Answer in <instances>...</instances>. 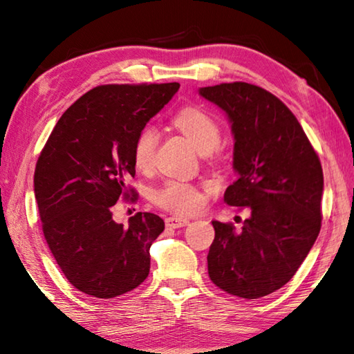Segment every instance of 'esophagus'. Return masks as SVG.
Here are the masks:
<instances>
[{"instance_id":"obj_1","label":"esophagus","mask_w":354,"mask_h":354,"mask_svg":"<svg viewBox=\"0 0 354 354\" xmlns=\"http://www.w3.org/2000/svg\"><path fill=\"white\" fill-rule=\"evenodd\" d=\"M165 225H167V228H181V227H185V225H189V219H184V217H178V216H171L165 219Z\"/></svg>"}]
</instances>
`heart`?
I'll return each instance as SVG.
<instances>
[{"instance_id": "1", "label": "heart", "mask_w": 354, "mask_h": 354, "mask_svg": "<svg viewBox=\"0 0 354 354\" xmlns=\"http://www.w3.org/2000/svg\"><path fill=\"white\" fill-rule=\"evenodd\" d=\"M171 123L192 141V145L201 153L212 152L219 145V123L204 108L184 106L173 115ZM156 140V131L152 126L142 127L135 138L132 158L135 167L140 171H149L152 169ZM153 198L158 205L178 214H192L204 205V194L199 192L198 187L189 183L175 181V179H170L160 189H156Z\"/></svg>"}]
</instances>
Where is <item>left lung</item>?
Wrapping results in <instances>:
<instances>
[{
	"mask_svg": "<svg viewBox=\"0 0 354 354\" xmlns=\"http://www.w3.org/2000/svg\"><path fill=\"white\" fill-rule=\"evenodd\" d=\"M199 94L227 112L234 135L237 178L223 201L251 209L239 231L213 221L208 275L230 295L257 299L295 275L319 234L321 161L297 117L266 89L232 82Z\"/></svg>",
	"mask_w": 354,
	"mask_h": 354,
	"instance_id": "8db88e82",
	"label": "left lung"
}]
</instances>
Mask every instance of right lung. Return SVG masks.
<instances>
[{"mask_svg": "<svg viewBox=\"0 0 354 354\" xmlns=\"http://www.w3.org/2000/svg\"><path fill=\"white\" fill-rule=\"evenodd\" d=\"M178 89L176 82L95 86L64 112L37 158L44 237L66 280L86 295H123L149 275V250L164 221L137 213L123 227L112 209L118 199L137 201L127 185L133 141Z\"/></svg>", "mask_w": 354, "mask_h": 354, "instance_id": "right-lung-1", "label": "right lung"}]
</instances>
